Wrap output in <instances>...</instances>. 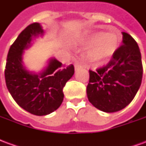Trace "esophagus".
<instances>
[{
  "mask_svg": "<svg viewBox=\"0 0 146 146\" xmlns=\"http://www.w3.org/2000/svg\"><path fill=\"white\" fill-rule=\"evenodd\" d=\"M82 64L80 63L79 62H76L75 63H74V67H75V70H78L80 68H82Z\"/></svg>",
  "mask_w": 146,
  "mask_h": 146,
  "instance_id": "34e87169",
  "label": "esophagus"
}]
</instances>
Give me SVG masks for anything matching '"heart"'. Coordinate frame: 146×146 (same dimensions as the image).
I'll use <instances>...</instances> for the list:
<instances>
[{
  "label": "heart",
  "mask_w": 146,
  "mask_h": 146,
  "mask_svg": "<svg viewBox=\"0 0 146 146\" xmlns=\"http://www.w3.org/2000/svg\"><path fill=\"white\" fill-rule=\"evenodd\" d=\"M84 45H92L88 52V58L92 62H100L111 57L119 48L121 36L118 33L98 31L86 34L80 40Z\"/></svg>",
  "instance_id": "obj_1"
}]
</instances>
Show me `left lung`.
Returning <instances> with one entry per match:
<instances>
[{"label": "left lung", "mask_w": 146, "mask_h": 146, "mask_svg": "<svg viewBox=\"0 0 146 146\" xmlns=\"http://www.w3.org/2000/svg\"><path fill=\"white\" fill-rule=\"evenodd\" d=\"M123 44L106 66L89 70L87 95L95 108L114 113L125 108L141 86L143 73L141 52L137 42L123 32Z\"/></svg>", "instance_id": "left-lung-1"}]
</instances>
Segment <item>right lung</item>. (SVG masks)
Wrapping results in <instances>:
<instances>
[{
  "label": "right lung",
  "mask_w": 146,
  "mask_h": 146,
  "mask_svg": "<svg viewBox=\"0 0 146 146\" xmlns=\"http://www.w3.org/2000/svg\"><path fill=\"white\" fill-rule=\"evenodd\" d=\"M43 33L40 24L29 25L19 35L8 51L5 70L6 85L20 107L36 116L50 114L63 101V88L74 73L73 65L62 66L51 58L40 75L28 72L23 65V52L30 46L32 36Z\"/></svg>",
  "instance_id": "obj_1"
}]
</instances>
